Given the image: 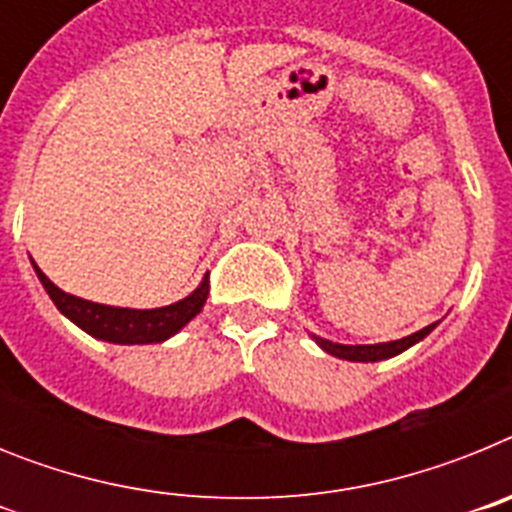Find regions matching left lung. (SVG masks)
Instances as JSON below:
<instances>
[{"label":"left lung","mask_w":512,"mask_h":512,"mask_svg":"<svg viewBox=\"0 0 512 512\" xmlns=\"http://www.w3.org/2000/svg\"><path fill=\"white\" fill-rule=\"evenodd\" d=\"M438 323L425 325L423 330L413 333V336H405L400 341H387V343H356V346H348V343H333L328 338H320L315 333H310V338L323 348L325 354L336 356V359H346V361H364V364H372V361H384V359H392V356L402 354V351H408L410 346L423 341Z\"/></svg>","instance_id":"8db88e82"}]
</instances>
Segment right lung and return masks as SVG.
<instances>
[{"instance_id": "right-lung-1", "label": "right lung", "mask_w": 512, "mask_h": 512, "mask_svg": "<svg viewBox=\"0 0 512 512\" xmlns=\"http://www.w3.org/2000/svg\"><path fill=\"white\" fill-rule=\"evenodd\" d=\"M33 261V259H30ZM33 269L38 274L40 284L58 307L61 315L79 325L84 333L107 343H120V346H133V343H164L176 336L192 318H197L205 307L207 295H210V282L207 277L197 284L192 295L184 300L171 302L166 307H153V310H133V307H112L99 305L92 300L69 295L58 289L51 279L45 277L38 264L33 261Z\"/></svg>"}]
</instances>
